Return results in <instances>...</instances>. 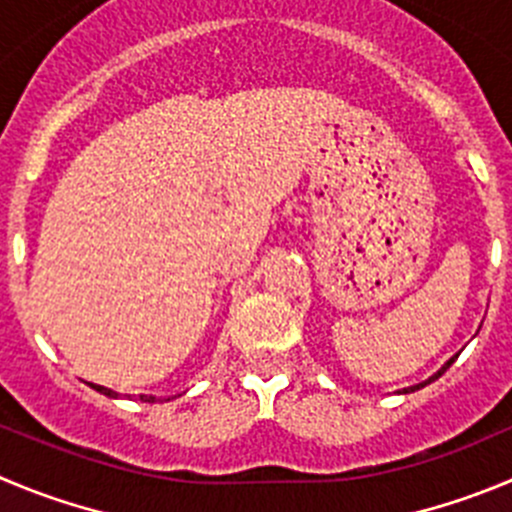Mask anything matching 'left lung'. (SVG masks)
<instances>
[{"label":"left lung","mask_w":512,"mask_h":512,"mask_svg":"<svg viewBox=\"0 0 512 512\" xmlns=\"http://www.w3.org/2000/svg\"><path fill=\"white\" fill-rule=\"evenodd\" d=\"M452 361H455V358H450V361H447V364H444V366H442V369H439V371H437V374H434V376H432V379H427V381H424V384H417V386H412V391H414V389H422V386H427V384H429V381L439 379V376H442V374H444V371L450 369V366H452Z\"/></svg>","instance_id":"obj_1"}]
</instances>
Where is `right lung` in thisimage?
I'll return each instance as SVG.
<instances>
[{"instance_id":"obj_1","label":"right lung","mask_w":512,"mask_h":512,"mask_svg":"<svg viewBox=\"0 0 512 512\" xmlns=\"http://www.w3.org/2000/svg\"><path fill=\"white\" fill-rule=\"evenodd\" d=\"M90 386H93L95 391H100V394H105V396H116L111 389H105V386H98V384H90ZM141 399H143V401H156L154 396H141Z\"/></svg>"}]
</instances>
